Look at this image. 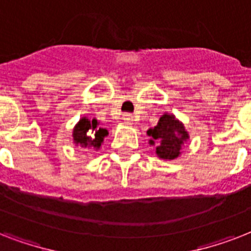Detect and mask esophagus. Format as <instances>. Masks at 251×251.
<instances>
[{"mask_svg":"<svg viewBox=\"0 0 251 251\" xmlns=\"http://www.w3.org/2000/svg\"><path fill=\"white\" fill-rule=\"evenodd\" d=\"M124 121H125L126 124H131V122H133V116L130 113H125L124 114Z\"/></svg>","mask_w":251,"mask_h":251,"instance_id":"esophagus-1","label":"esophagus"}]
</instances>
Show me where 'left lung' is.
<instances>
[{
    "label": "left lung",
    "instance_id": "8db88e82",
    "mask_svg": "<svg viewBox=\"0 0 251 251\" xmlns=\"http://www.w3.org/2000/svg\"><path fill=\"white\" fill-rule=\"evenodd\" d=\"M147 134L152 137L151 143H156V153L161 159H175L178 156L181 146L187 139L183 125L172 114H164L160 117L157 125L150 129Z\"/></svg>",
    "mask_w": 251,
    "mask_h": 251
}]
</instances>
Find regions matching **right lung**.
<instances>
[{
	"label": "right lung",
	"instance_id": "1",
	"mask_svg": "<svg viewBox=\"0 0 251 251\" xmlns=\"http://www.w3.org/2000/svg\"><path fill=\"white\" fill-rule=\"evenodd\" d=\"M106 134H108V131L102 127H99L96 120L90 121L87 118H82L78 122V125L75 126L73 137H74V142L76 145H80L82 147L99 149ZM91 135H94V137H91Z\"/></svg>",
	"mask_w": 251,
	"mask_h": 251
}]
</instances>
